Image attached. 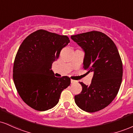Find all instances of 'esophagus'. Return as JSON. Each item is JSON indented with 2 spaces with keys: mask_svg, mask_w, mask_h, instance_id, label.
Listing matches in <instances>:
<instances>
[{
  "mask_svg": "<svg viewBox=\"0 0 133 133\" xmlns=\"http://www.w3.org/2000/svg\"><path fill=\"white\" fill-rule=\"evenodd\" d=\"M71 84H75V83H77L76 81H74V80H71Z\"/></svg>",
  "mask_w": 133,
  "mask_h": 133,
  "instance_id": "obj_1",
  "label": "esophagus"
}]
</instances>
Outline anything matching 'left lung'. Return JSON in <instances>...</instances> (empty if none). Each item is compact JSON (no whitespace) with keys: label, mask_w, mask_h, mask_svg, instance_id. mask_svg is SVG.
<instances>
[{"label":"left lung","mask_w":133,"mask_h":133,"mask_svg":"<svg viewBox=\"0 0 133 133\" xmlns=\"http://www.w3.org/2000/svg\"><path fill=\"white\" fill-rule=\"evenodd\" d=\"M71 39L85 52L83 68L94 72L90 85L80 82L82 90L75 95V102L85 111H98L111 103L120 88L123 64L119 52L111 38L100 31L72 35Z\"/></svg>","instance_id":"1"}]
</instances>
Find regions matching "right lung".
Returning a JSON list of instances; mask_svg holds the SVG:
<instances>
[{
	"instance_id": "1",
	"label": "right lung",
	"mask_w": 133,
	"mask_h": 133,
	"mask_svg": "<svg viewBox=\"0 0 133 133\" xmlns=\"http://www.w3.org/2000/svg\"><path fill=\"white\" fill-rule=\"evenodd\" d=\"M69 42L65 35L39 30L21 44L14 61L13 79L19 95L31 108L38 111L53 108L62 91L71 84L69 77H56L51 70L52 62Z\"/></svg>"
}]
</instances>
